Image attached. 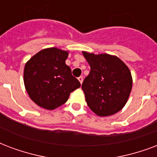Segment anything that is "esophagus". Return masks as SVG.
<instances>
[{
	"instance_id": "1",
	"label": "esophagus",
	"mask_w": 157,
	"mask_h": 157,
	"mask_svg": "<svg viewBox=\"0 0 157 157\" xmlns=\"http://www.w3.org/2000/svg\"><path fill=\"white\" fill-rule=\"evenodd\" d=\"M78 81H79V82H80V83H81V84H82V80H83V78H82V76H80V77H78Z\"/></svg>"
}]
</instances>
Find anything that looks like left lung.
I'll use <instances>...</instances> for the list:
<instances>
[{"instance_id": "obj_1", "label": "left lung", "mask_w": 157, "mask_h": 157, "mask_svg": "<svg viewBox=\"0 0 157 157\" xmlns=\"http://www.w3.org/2000/svg\"><path fill=\"white\" fill-rule=\"evenodd\" d=\"M82 54L91 67L82 84L87 105L99 116L117 113L125 105L132 89L130 70L115 56Z\"/></svg>"}]
</instances>
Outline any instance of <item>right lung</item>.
Returning a JSON list of instances; mask_svg holds the SVG:
<instances>
[{"label":"right lung","mask_w":157,"mask_h":157,"mask_svg":"<svg viewBox=\"0 0 157 157\" xmlns=\"http://www.w3.org/2000/svg\"><path fill=\"white\" fill-rule=\"evenodd\" d=\"M69 52L51 47L27 62L24 82L29 98L37 105L52 110L67 101L70 92L81 86L65 64Z\"/></svg>","instance_id":"right-lung-1"}]
</instances>
